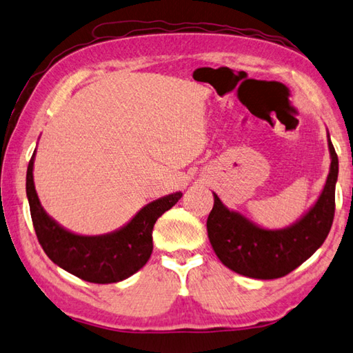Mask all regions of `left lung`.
<instances>
[{"instance_id":"left-lung-1","label":"left lung","mask_w":353,"mask_h":353,"mask_svg":"<svg viewBox=\"0 0 353 353\" xmlns=\"http://www.w3.org/2000/svg\"><path fill=\"white\" fill-rule=\"evenodd\" d=\"M330 169L316 201L301 218L283 229H265L224 205L214 194L208 218L212 249L225 268L256 280H274L295 270L321 248L335 214L338 157L327 132Z\"/></svg>"}]
</instances>
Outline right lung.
<instances>
[{"label":"right lung","mask_w":353,"mask_h":353,"mask_svg":"<svg viewBox=\"0 0 353 353\" xmlns=\"http://www.w3.org/2000/svg\"><path fill=\"white\" fill-rule=\"evenodd\" d=\"M26 175L32 223L38 241L53 263L84 281L110 284L132 276L149 261L154 250L152 230L157 219L178 203L181 192H174L145 204L121 228L103 235H79L63 228L39 203L33 183V163Z\"/></svg>","instance_id":"right-lung-1"}]
</instances>
